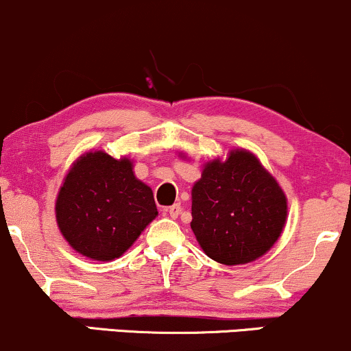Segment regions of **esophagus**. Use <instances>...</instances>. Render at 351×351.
<instances>
[{
    "instance_id": "obj_1",
    "label": "esophagus",
    "mask_w": 351,
    "mask_h": 351,
    "mask_svg": "<svg viewBox=\"0 0 351 351\" xmlns=\"http://www.w3.org/2000/svg\"><path fill=\"white\" fill-rule=\"evenodd\" d=\"M180 213H181L180 204H173V206L168 208V215H170V217H173V219H176V217L180 216Z\"/></svg>"
}]
</instances>
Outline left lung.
I'll list each match as a JSON object with an SVG mask.
<instances>
[{
    "label": "left lung",
    "mask_w": 351,
    "mask_h": 351,
    "mask_svg": "<svg viewBox=\"0 0 351 351\" xmlns=\"http://www.w3.org/2000/svg\"><path fill=\"white\" fill-rule=\"evenodd\" d=\"M191 229L208 257L224 265L247 264L280 237L287 196L252 152L232 148L226 158L203 165L191 188Z\"/></svg>",
    "instance_id": "obj_1"
}]
</instances>
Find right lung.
<instances>
[{
  "instance_id": "right-lung-1",
  "label": "right lung",
  "mask_w": 351,
  "mask_h": 351,
  "mask_svg": "<svg viewBox=\"0 0 351 351\" xmlns=\"http://www.w3.org/2000/svg\"><path fill=\"white\" fill-rule=\"evenodd\" d=\"M158 216L153 191L134 173L128 156L104 150L82 153L56 198V221L80 256L108 263L123 256Z\"/></svg>"
}]
</instances>
